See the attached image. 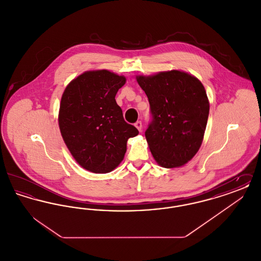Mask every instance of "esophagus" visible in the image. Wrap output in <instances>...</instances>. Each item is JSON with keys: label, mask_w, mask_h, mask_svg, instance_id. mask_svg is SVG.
Wrapping results in <instances>:
<instances>
[{"label": "esophagus", "mask_w": 261, "mask_h": 261, "mask_svg": "<svg viewBox=\"0 0 261 261\" xmlns=\"http://www.w3.org/2000/svg\"><path fill=\"white\" fill-rule=\"evenodd\" d=\"M135 127H136L137 129L141 132V131H142V128H143L142 121H137L136 123H135Z\"/></svg>", "instance_id": "esophagus-1"}]
</instances>
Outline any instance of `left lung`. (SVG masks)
<instances>
[{
    "mask_svg": "<svg viewBox=\"0 0 261 261\" xmlns=\"http://www.w3.org/2000/svg\"><path fill=\"white\" fill-rule=\"evenodd\" d=\"M149 99L151 121L145 132L150 152L162 167H179L198 152L210 113L198 78L179 70L137 76Z\"/></svg>",
    "mask_w": 261,
    "mask_h": 261,
    "instance_id": "left-lung-1",
    "label": "left lung"
}]
</instances>
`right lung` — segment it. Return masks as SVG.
Masks as SVG:
<instances>
[{
	"mask_svg": "<svg viewBox=\"0 0 261 261\" xmlns=\"http://www.w3.org/2000/svg\"><path fill=\"white\" fill-rule=\"evenodd\" d=\"M126 82L106 69L86 71L73 79L62 94L59 125L75 161L88 171L108 173L122 162L129 138L139 131L128 124L116 103Z\"/></svg>",
	"mask_w": 261,
	"mask_h": 261,
	"instance_id": "obj_1",
	"label": "right lung"
}]
</instances>
